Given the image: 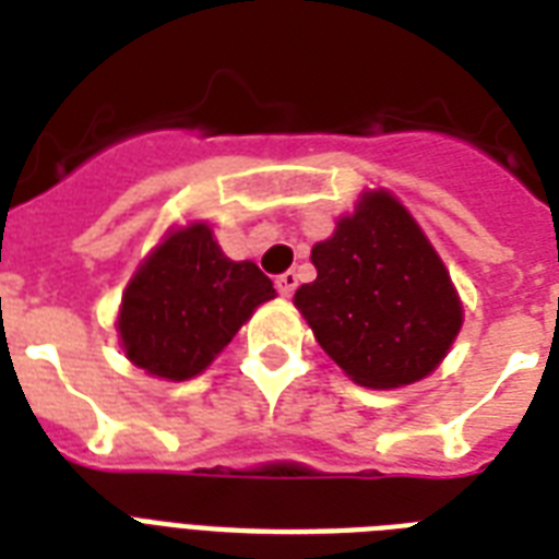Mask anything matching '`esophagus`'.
I'll list each match as a JSON object with an SVG mask.
<instances>
[{
  "mask_svg": "<svg viewBox=\"0 0 559 559\" xmlns=\"http://www.w3.org/2000/svg\"><path fill=\"white\" fill-rule=\"evenodd\" d=\"M275 287H278L281 296L289 298L298 287V275H296V272H284V275H278V278H275Z\"/></svg>",
  "mask_w": 559,
  "mask_h": 559,
  "instance_id": "obj_1",
  "label": "esophagus"
}]
</instances>
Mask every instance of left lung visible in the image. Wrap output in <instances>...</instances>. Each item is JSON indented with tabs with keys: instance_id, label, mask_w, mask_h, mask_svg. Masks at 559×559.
Segmentation results:
<instances>
[{
	"instance_id": "left-lung-1",
	"label": "left lung",
	"mask_w": 559,
	"mask_h": 559,
	"mask_svg": "<svg viewBox=\"0 0 559 559\" xmlns=\"http://www.w3.org/2000/svg\"><path fill=\"white\" fill-rule=\"evenodd\" d=\"M310 261L319 275L296 289V307L350 380L400 389L447 357L461 301L432 243L391 193L368 191Z\"/></svg>"
}]
</instances>
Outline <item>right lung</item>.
Masks as SVG:
<instances>
[{
	"mask_svg": "<svg viewBox=\"0 0 559 559\" xmlns=\"http://www.w3.org/2000/svg\"><path fill=\"white\" fill-rule=\"evenodd\" d=\"M272 281L252 261H228L205 223L153 249L121 301L118 333L130 362L165 380L197 377L263 301Z\"/></svg>",
	"mask_w": 559,
	"mask_h": 559,
	"instance_id": "1",
	"label": "right lung"
}]
</instances>
